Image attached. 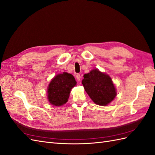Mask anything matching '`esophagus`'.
Here are the masks:
<instances>
[{
    "instance_id": "34e87169",
    "label": "esophagus",
    "mask_w": 155,
    "mask_h": 155,
    "mask_svg": "<svg viewBox=\"0 0 155 155\" xmlns=\"http://www.w3.org/2000/svg\"><path fill=\"white\" fill-rule=\"evenodd\" d=\"M75 78H76L78 81H80V80H81V75H80V74H75Z\"/></svg>"
}]
</instances>
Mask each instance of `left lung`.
<instances>
[{"mask_svg":"<svg viewBox=\"0 0 155 155\" xmlns=\"http://www.w3.org/2000/svg\"><path fill=\"white\" fill-rule=\"evenodd\" d=\"M82 84L91 99L97 104L106 106L114 100L116 89L110 77L95 69L84 75Z\"/></svg>","mask_w":155,"mask_h":155,"instance_id":"obj_1","label":"left lung"}]
</instances>
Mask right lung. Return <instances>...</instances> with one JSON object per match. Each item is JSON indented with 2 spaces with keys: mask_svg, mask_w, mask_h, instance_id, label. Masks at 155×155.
<instances>
[{
  "mask_svg": "<svg viewBox=\"0 0 155 155\" xmlns=\"http://www.w3.org/2000/svg\"><path fill=\"white\" fill-rule=\"evenodd\" d=\"M76 85L72 75L64 72L52 79L48 87V100L56 107L67 103L71 88Z\"/></svg>",
  "mask_w": 155,
  "mask_h": 155,
  "instance_id": "1",
  "label": "right lung"
}]
</instances>
